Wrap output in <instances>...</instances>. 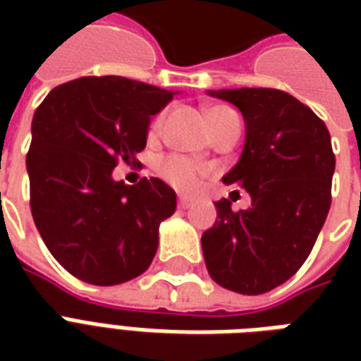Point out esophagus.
Wrapping results in <instances>:
<instances>
[{
  "instance_id": "esophagus-1",
  "label": "esophagus",
  "mask_w": 361,
  "mask_h": 361,
  "mask_svg": "<svg viewBox=\"0 0 361 361\" xmlns=\"http://www.w3.org/2000/svg\"><path fill=\"white\" fill-rule=\"evenodd\" d=\"M193 199H189V197H183L180 195V199H178V204H180V209H189V207H193Z\"/></svg>"
}]
</instances>
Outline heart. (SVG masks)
<instances>
[{"mask_svg": "<svg viewBox=\"0 0 361 361\" xmlns=\"http://www.w3.org/2000/svg\"><path fill=\"white\" fill-rule=\"evenodd\" d=\"M207 118H209L212 135H216L224 127L234 123V121H240L234 111L230 110V108H224V106H212V108H209L207 110ZM162 121H164V116H158L152 121V127H150L152 133L160 131ZM158 172L162 173V178L166 181H170L173 188L181 189V191H193V189L199 188L201 180L211 173V168L203 164V162H197V160L183 157V154H172V157L164 158L158 164Z\"/></svg>", "mask_w": 361, "mask_h": 361, "instance_id": "1", "label": "heart"}]
</instances>
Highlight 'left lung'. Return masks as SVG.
<instances>
[{
	"instance_id": "8db88e82",
	"label": "left lung",
	"mask_w": 361,
	"mask_h": 361,
	"mask_svg": "<svg viewBox=\"0 0 361 361\" xmlns=\"http://www.w3.org/2000/svg\"><path fill=\"white\" fill-rule=\"evenodd\" d=\"M245 121L240 160L222 178L245 189L247 211L220 199L216 222L201 238L211 279L238 294H265L311 253L331 207L334 154L329 129L294 96L276 89H220Z\"/></svg>"
}]
</instances>
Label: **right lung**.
<instances>
[{
    "label": "right lung",
    "instance_id": "1",
    "mask_svg": "<svg viewBox=\"0 0 361 361\" xmlns=\"http://www.w3.org/2000/svg\"><path fill=\"white\" fill-rule=\"evenodd\" d=\"M176 90L118 75L59 85L32 118L27 154L30 211L46 247L79 280L114 286L149 269L176 191L158 178L126 185L119 162H137L150 118Z\"/></svg>",
    "mask_w": 361,
    "mask_h": 361
}]
</instances>
